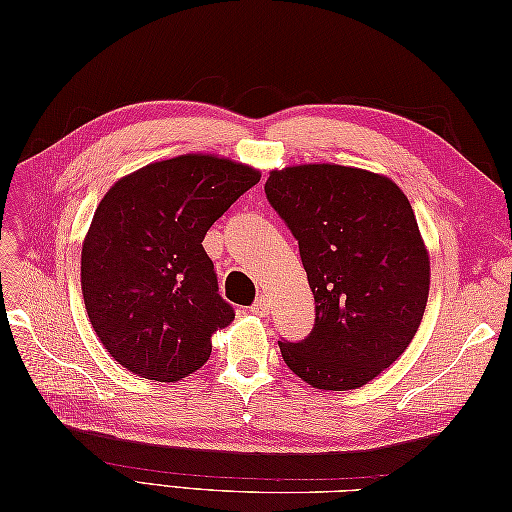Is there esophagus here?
<instances>
[{
	"instance_id": "esophagus-1",
	"label": "esophagus",
	"mask_w": 512,
	"mask_h": 512,
	"mask_svg": "<svg viewBox=\"0 0 512 512\" xmlns=\"http://www.w3.org/2000/svg\"><path fill=\"white\" fill-rule=\"evenodd\" d=\"M253 314H257V317H268L270 314V301L266 297H259L255 303H253Z\"/></svg>"
}]
</instances>
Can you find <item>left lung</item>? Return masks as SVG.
I'll return each mask as SVG.
<instances>
[{"label":"left lung","instance_id":"left-lung-1","mask_svg":"<svg viewBox=\"0 0 512 512\" xmlns=\"http://www.w3.org/2000/svg\"><path fill=\"white\" fill-rule=\"evenodd\" d=\"M266 198L299 242L317 319L306 341H279L308 385L347 391L398 361L429 299L431 262L407 195L358 167L273 169Z\"/></svg>","mask_w":512,"mask_h":512}]
</instances>
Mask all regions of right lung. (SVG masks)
<instances>
[{
  "label": "right lung",
  "mask_w": 512,
  "mask_h": 512,
  "mask_svg": "<svg viewBox=\"0 0 512 512\" xmlns=\"http://www.w3.org/2000/svg\"><path fill=\"white\" fill-rule=\"evenodd\" d=\"M262 171L215 154L149 162L103 195L81 248V292L107 352L140 378L176 383L231 325L204 235Z\"/></svg>",
  "instance_id": "1"
}]
</instances>
